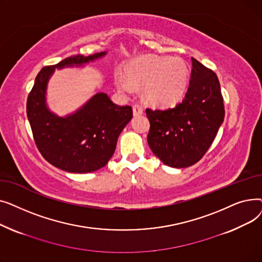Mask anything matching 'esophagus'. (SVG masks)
Returning <instances> with one entry per match:
<instances>
[{"label": "esophagus", "mask_w": 262, "mask_h": 262, "mask_svg": "<svg viewBox=\"0 0 262 262\" xmlns=\"http://www.w3.org/2000/svg\"><path fill=\"white\" fill-rule=\"evenodd\" d=\"M133 113H134V116H141L143 115V108L141 105L139 104H136L133 106Z\"/></svg>", "instance_id": "esophagus-1"}]
</instances>
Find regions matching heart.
Segmentation results:
<instances>
[{
  "mask_svg": "<svg viewBox=\"0 0 262 262\" xmlns=\"http://www.w3.org/2000/svg\"><path fill=\"white\" fill-rule=\"evenodd\" d=\"M125 75L115 78L117 88L129 94L134 86H143L147 102L157 107H173L185 98L190 81V68L181 57L142 56L130 61Z\"/></svg>",
  "mask_w": 262,
  "mask_h": 262,
  "instance_id": "b5f03b06",
  "label": "heart"
}]
</instances>
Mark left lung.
<instances>
[{
	"instance_id": "1",
	"label": "left lung",
	"mask_w": 262,
	"mask_h": 262,
	"mask_svg": "<svg viewBox=\"0 0 262 262\" xmlns=\"http://www.w3.org/2000/svg\"><path fill=\"white\" fill-rule=\"evenodd\" d=\"M189 87L174 108L145 110L149 120L147 143L152 152L172 168L196 163L212 144L224 121V104L216 74L195 58Z\"/></svg>"
}]
</instances>
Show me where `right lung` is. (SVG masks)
Wrapping results in <instances>:
<instances>
[{"label":"right lung","mask_w":262,"mask_h":262,"mask_svg":"<svg viewBox=\"0 0 262 262\" xmlns=\"http://www.w3.org/2000/svg\"><path fill=\"white\" fill-rule=\"evenodd\" d=\"M74 55L40 70L26 103L36 145L43 158L60 170L88 173L105 167L113 157L119 135L133 118L130 106L115 104L104 92L95 93L75 113L58 117L47 105L48 82L55 69L81 67L105 56Z\"/></svg>","instance_id":"obj_1"}]
</instances>
